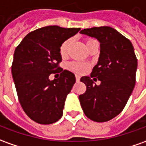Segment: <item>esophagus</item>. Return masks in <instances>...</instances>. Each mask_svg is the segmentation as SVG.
Instances as JSON below:
<instances>
[{"label":"esophagus","instance_id":"obj_1","mask_svg":"<svg viewBox=\"0 0 146 146\" xmlns=\"http://www.w3.org/2000/svg\"><path fill=\"white\" fill-rule=\"evenodd\" d=\"M75 79H76L77 82H79V80H80V76H79V75H75Z\"/></svg>","mask_w":146,"mask_h":146}]
</instances>
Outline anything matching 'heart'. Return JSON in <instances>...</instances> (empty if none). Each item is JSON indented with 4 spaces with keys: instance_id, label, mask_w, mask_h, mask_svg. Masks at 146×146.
<instances>
[{
    "instance_id": "obj_1",
    "label": "heart",
    "mask_w": 146,
    "mask_h": 146,
    "mask_svg": "<svg viewBox=\"0 0 146 146\" xmlns=\"http://www.w3.org/2000/svg\"><path fill=\"white\" fill-rule=\"evenodd\" d=\"M95 41L94 40L92 39H87L86 40V48L89 46V44H90L92 42ZM71 43V39H68L63 42V44L60 45V54L61 57H66L67 56L68 53V49L70 47V44ZM67 68L71 71L72 72H74L75 74H83L84 72H86L87 71V69L89 68V65L87 63H79V62H71L67 64Z\"/></svg>"
}]
</instances>
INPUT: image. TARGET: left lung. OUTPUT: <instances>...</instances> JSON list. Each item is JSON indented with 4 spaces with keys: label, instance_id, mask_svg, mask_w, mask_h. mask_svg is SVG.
<instances>
[{
    "label": "left lung",
    "instance_id": "1",
    "mask_svg": "<svg viewBox=\"0 0 146 146\" xmlns=\"http://www.w3.org/2000/svg\"><path fill=\"white\" fill-rule=\"evenodd\" d=\"M80 33L100 42L101 52L90 77L83 76L85 93L79 96L85 115L90 120L104 122L124 109L136 83L137 60L129 39L108 26L83 29ZM98 78L100 85H94Z\"/></svg>",
    "mask_w": 146,
    "mask_h": 146
}]
</instances>
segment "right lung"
<instances>
[{
    "label": "right lung",
    "mask_w": 146,
    "mask_h": 146,
    "mask_svg": "<svg viewBox=\"0 0 146 146\" xmlns=\"http://www.w3.org/2000/svg\"><path fill=\"white\" fill-rule=\"evenodd\" d=\"M79 30L56 25L43 27L29 33L16 48L12 75L18 99L25 113L39 124H52L63 115L75 77L60 67V47ZM52 74L60 76L51 81Z\"/></svg>",
    "instance_id": "add662e5"
}]
</instances>
